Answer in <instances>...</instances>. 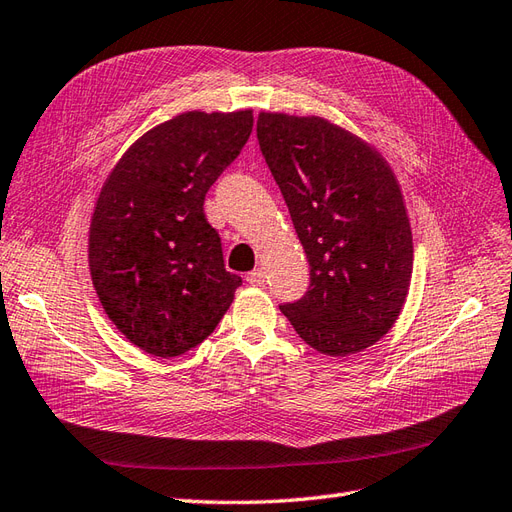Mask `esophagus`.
Here are the masks:
<instances>
[{
  "instance_id": "esophagus-1",
  "label": "esophagus",
  "mask_w": 512,
  "mask_h": 512,
  "mask_svg": "<svg viewBox=\"0 0 512 512\" xmlns=\"http://www.w3.org/2000/svg\"><path fill=\"white\" fill-rule=\"evenodd\" d=\"M246 281L251 283V285H264V283H266V272L261 270V268H257V270H253V272H248V274H246Z\"/></svg>"
}]
</instances>
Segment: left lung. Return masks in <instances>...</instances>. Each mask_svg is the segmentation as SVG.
I'll return each mask as SVG.
<instances>
[{
    "label": "left lung",
    "mask_w": 512,
    "mask_h": 512,
    "mask_svg": "<svg viewBox=\"0 0 512 512\" xmlns=\"http://www.w3.org/2000/svg\"><path fill=\"white\" fill-rule=\"evenodd\" d=\"M261 153L311 268L307 294L281 305L313 350L348 357L396 324L413 274L400 183L370 142L322 116L259 112Z\"/></svg>",
    "instance_id": "8db88e82"
}]
</instances>
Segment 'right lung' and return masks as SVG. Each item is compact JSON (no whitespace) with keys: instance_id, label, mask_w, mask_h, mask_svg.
Masks as SVG:
<instances>
[{"instance_id":"add662e5","label":"right lung","mask_w":512,"mask_h":512,"mask_svg":"<svg viewBox=\"0 0 512 512\" xmlns=\"http://www.w3.org/2000/svg\"><path fill=\"white\" fill-rule=\"evenodd\" d=\"M253 131V110L181 112L142 134L103 181L88 266L103 311L131 344L177 357L212 335L242 279L225 270L207 190Z\"/></svg>"}]
</instances>
